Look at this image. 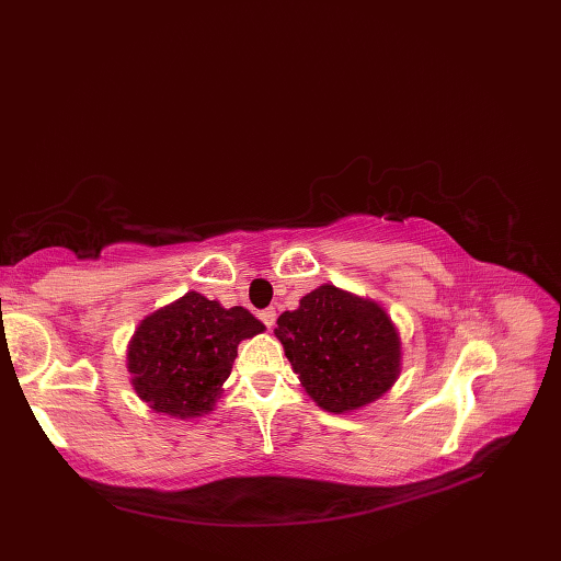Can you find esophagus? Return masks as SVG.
<instances>
[{
    "label": "esophagus",
    "mask_w": 561,
    "mask_h": 561,
    "mask_svg": "<svg viewBox=\"0 0 561 561\" xmlns=\"http://www.w3.org/2000/svg\"><path fill=\"white\" fill-rule=\"evenodd\" d=\"M259 318H261V322L268 330H273L275 328V320H277V313H275V309H263L261 313H259Z\"/></svg>",
    "instance_id": "1"
}]
</instances>
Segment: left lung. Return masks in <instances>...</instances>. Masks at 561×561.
Instances as JSON below:
<instances>
[{"instance_id": "obj_1", "label": "left lung", "mask_w": 561, "mask_h": 561, "mask_svg": "<svg viewBox=\"0 0 561 561\" xmlns=\"http://www.w3.org/2000/svg\"><path fill=\"white\" fill-rule=\"evenodd\" d=\"M275 336L305 391L334 414L377 400L400 373V336L387 311L330 284L284 311Z\"/></svg>"}]
</instances>
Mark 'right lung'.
Segmentation results:
<instances>
[{
	"label": "right lung",
	"instance_id": "add662e5",
	"mask_svg": "<svg viewBox=\"0 0 561 561\" xmlns=\"http://www.w3.org/2000/svg\"><path fill=\"white\" fill-rule=\"evenodd\" d=\"M259 332L263 325L248 309H222L191 290L140 322L127 355L131 385L161 414L202 416L214 409L239 343Z\"/></svg>",
	"mask_w": 561,
	"mask_h": 561
}]
</instances>
